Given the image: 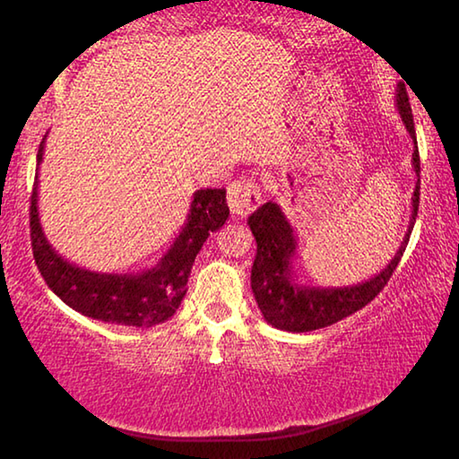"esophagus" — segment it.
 Wrapping results in <instances>:
<instances>
[{
    "label": "esophagus",
    "instance_id": "obj_1",
    "mask_svg": "<svg viewBox=\"0 0 459 459\" xmlns=\"http://www.w3.org/2000/svg\"><path fill=\"white\" fill-rule=\"evenodd\" d=\"M227 202L232 216H247L261 204L259 186L251 180H238L229 186Z\"/></svg>",
    "mask_w": 459,
    "mask_h": 459
}]
</instances>
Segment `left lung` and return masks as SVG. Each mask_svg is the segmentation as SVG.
<instances>
[{
	"label": "left lung",
	"instance_id": "1",
	"mask_svg": "<svg viewBox=\"0 0 459 459\" xmlns=\"http://www.w3.org/2000/svg\"><path fill=\"white\" fill-rule=\"evenodd\" d=\"M397 108L403 119V126L413 139V172L417 176V184L411 198V221L409 229L403 237L399 251L394 253L391 263L380 271L378 275L370 277L368 281L348 285V287H312L295 283V273L291 267L295 255V235L291 224L287 222L275 202H265L251 216H248V227L255 240H257V255L251 269V290L263 317L267 324L277 330L285 332H312L317 328H325L344 317L359 312L372 299L377 298L380 290L388 283V279L397 269L399 261L405 253L411 230H413L415 216L419 211V188H421V164H419L417 135L413 113H411L409 97L405 84H397Z\"/></svg>",
	"mask_w": 459,
	"mask_h": 459
}]
</instances>
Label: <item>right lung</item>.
I'll return each instance as SVG.
<instances>
[{"mask_svg": "<svg viewBox=\"0 0 459 459\" xmlns=\"http://www.w3.org/2000/svg\"><path fill=\"white\" fill-rule=\"evenodd\" d=\"M44 142L46 135L38 147V166L42 164ZM30 202V238L46 285L82 316L135 328H152L176 314L188 291L186 283L198 251L229 219L227 190H196L182 232L158 265L142 273H97L62 259L44 237L38 219V172Z\"/></svg>", "mask_w": 459, "mask_h": 459, "instance_id": "add662e5", "label": "right lung"}]
</instances>
